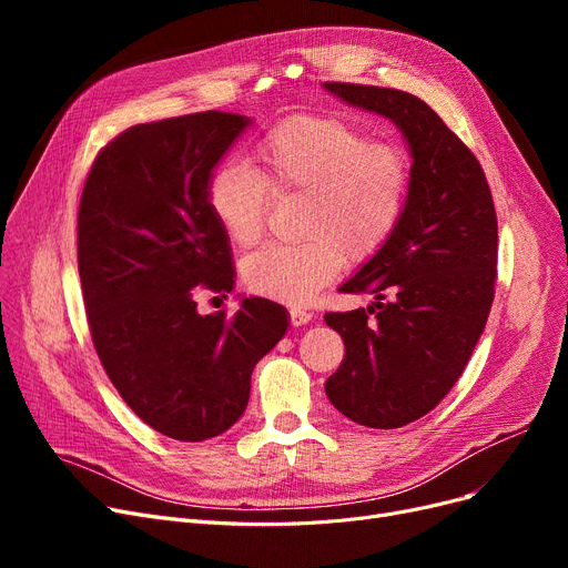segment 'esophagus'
<instances>
[{
	"label": "esophagus",
	"mask_w": 568,
	"mask_h": 568,
	"mask_svg": "<svg viewBox=\"0 0 568 568\" xmlns=\"http://www.w3.org/2000/svg\"><path fill=\"white\" fill-rule=\"evenodd\" d=\"M313 320V313L311 311H304V308H290V322H292V326H304V324H308Z\"/></svg>",
	"instance_id": "esophagus-1"
}]
</instances>
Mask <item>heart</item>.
<instances>
[{
    "instance_id": "b5f03b06",
    "label": "heart",
    "mask_w": 568,
    "mask_h": 568,
    "mask_svg": "<svg viewBox=\"0 0 568 568\" xmlns=\"http://www.w3.org/2000/svg\"><path fill=\"white\" fill-rule=\"evenodd\" d=\"M255 170L225 163L206 184V204L236 248L255 246L268 193L304 195L296 246H266L242 262L244 285L266 300L306 304L343 262L373 257L396 232L409 193V161L396 142L341 116L296 114L257 140Z\"/></svg>"
}]
</instances>
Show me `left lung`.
<instances>
[{"instance_id":"obj_1","label":"left lung","mask_w":568,"mask_h":568,"mask_svg":"<svg viewBox=\"0 0 568 568\" xmlns=\"http://www.w3.org/2000/svg\"><path fill=\"white\" fill-rule=\"evenodd\" d=\"M341 101L389 116L409 144L403 219L345 285L368 308L326 313L345 359L324 392L347 419L400 428L452 392L479 343L497 278V216L486 174L463 140L419 97L324 82Z\"/></svg>"}]
</instances>
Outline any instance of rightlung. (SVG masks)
Instances as JSON below:
<instances>
[{"instance_id":"add662e5","label":"right lung","mask_w":568,"mask_h":568,"mask_svg":"<svg viewBox=\"0 0 568 568\" xmlns=\"http://www.w3.org/2000/svg\"><path fill=\"white\" fill-rule=\"evenodd\" d=\"M248 124L206 110L131 126L101 149L80 197L78 272L97 354L124 403L172 439L239 422L255 364L287 332V311L260 296L232 317L200 315L195 302L234 287L206 184Z\"/></svg>"}]
</instances>
